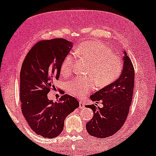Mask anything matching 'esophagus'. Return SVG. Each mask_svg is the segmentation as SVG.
<instances>
[{"mask_svg": "<svg viewBox=\"0 0 156 156\" xmlns=\"http://www.w3.org/2000/svg\"><path fill=\"white\" fill-rule=\"evenodd\" d=\"M84 107H85V104H84V102L80 101V108H83Z\"/></svg>", "mask_w": 156, "mask_h": 156, "instance_id": "esophagus-1", "label": "esophagus"}]
</instances>
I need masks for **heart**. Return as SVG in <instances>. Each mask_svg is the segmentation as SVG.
Returning <instances> with one entry per match:
<instances>
[{"label":"heart","mask_w":156,"mask_h":156,"mask_svg":"<svg viewBox=\"0 0 156 156\" xmlns=\"http://www.w3.org/2000/svg\"><path fill=\"white\" fill-rule=\"evenodd\" d=\"M74 55L85 59L90 65L87 67V77L75 78L68 82L67 91L72 95L84 98L95 90L109 86L121 76L123 69L122 59L105 42L100 40H89L82 42L74 50ZM74 57L68 55L61 65V73L69 76L74 70Z\"/></svg>","instance_id":"b5f03b06"}]
</instances>
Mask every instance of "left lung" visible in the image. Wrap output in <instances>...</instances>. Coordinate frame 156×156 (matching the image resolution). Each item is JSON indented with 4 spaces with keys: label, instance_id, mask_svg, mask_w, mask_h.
Listing matches in <instances>:
<instances>
[{
    "label": "left lung",
    "instance_id": "8db88e82",
    "mask_svg": "<svg viewBox=\"0 0 156 156\" xmlns=\"http://www.w3.org/2000/svg\"><path fill=\"white\" fill-rule=\"evenodd\" d=\"M124 55L123 69L119 78L90 97L97 103L101 101L103 107H97L94 104L86 105L94 112L93 118L87 122L86 128L88 133L94 137L112 136L122 127L127 119L133 99L135 71L126 52Z\"/></svg>",
    "mask_w": 156,
    "mask_h": 156
}]
</instances>
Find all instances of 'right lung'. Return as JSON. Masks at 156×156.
Segmentation results:
<instances>
[{"label": "right lung", "mask_w": 156, "mask_h": 156, "mask_svg": "<svg viewBox=\"0 0 156 156\" xmlns=\"http://www.w3.org/2000/svg\"><path fill=\"white\" fill-rule=\"evenodd\" d=\"M72 46L63 38L41 40L29 51L21 67L20 96L23 116L35 133L45 138L59 136L66 117L80 106L69 94H64L55 102L48 98Z\"/></svg>", "instance_id": "1"}]
</instances>
